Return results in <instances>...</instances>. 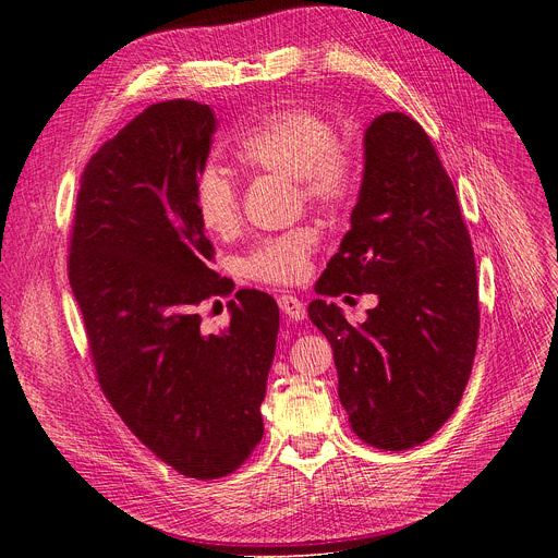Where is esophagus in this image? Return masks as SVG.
Returning <instances> with one entry per match:
<instances>
[{
    "mask_svg": "<svg viewBox=\"0 0 558 558\" xmlns=\"http://www.w3.org/2000/svg\"><path fill=\"white\" fill-rule=\"evenodd\" d=\"M278 305H280V312H282L287 318H291V320H303V318L307 316L305 305H303L296 296H291V294L278 296Z\"/></svg>",
    "mask_w": 558,
    "mask_h": 558,
    "instance_id": "1",
    "label": "esophagus"
}]
</instances>
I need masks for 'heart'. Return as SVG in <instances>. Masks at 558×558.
Wrapping results in <instances>:
<instances>
[{
	"label": "heart",
	"instance_id": "1",
	"mask_svg": "<svg viewBox=\"0 0 558 558\" xmlns=\"http://www.w3.org/2000/svg\"><path fill=\"white\" fill-rule=\"evenodd\" d=\"M232 160L253 173L294 179L312 208L337 215L357 190V158L324 114L301 106H282L264 117L232 144ZM196 217L205 232L230 238L240 228L238 192L223 173L208 169L194 192ZM318 246L314 228L303 226L262 240L242 262L246 278L267 284H294L310 271Z\"/></svg>",
	"mask_w": 558,
	"mask_h": 558
}]
</instances>
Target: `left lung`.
<instances>
[{
    "mask_svg": "<svg viewBox=\"0 0 558 558\" xmlns=\"http://www.w3.org/2000/svg\"><path fill=\"white\" fill-rule=\"evenodd\" d=\"M377 293L353 329L327 301ZM307 312L332 345L339 400L379 450L427 441L457 409L480 337L477 267L454 185L429 135L402 112L364 135V181L339 253Z\"/></svg>",
    "mask_w": 558,
    "mask_h": 558,
    "instance_id": "obj_1",
    "label": "left lung"
}]
</instances>
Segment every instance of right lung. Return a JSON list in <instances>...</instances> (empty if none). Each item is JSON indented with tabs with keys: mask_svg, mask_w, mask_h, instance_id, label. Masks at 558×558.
<instances>
[{
	"mask_svg": "<svg viewBox=\"0 0 558 558\" xmlns=\"http://www.w3.org/2000/svg\"><path fill=\"white\" fill-rule=\"evenodd\" d=\"M217 120L173 99L140 112L85 165L68 276L99 387L126 427L185 477H226L262 441L280 312L240 289L230 324L201 330L203 301L232 294L208 264L196 181Z\"/></svg>",
	"mask_w": 558,
	"mask_h": 558,
	"instance_id": "add662e5",
	"label": "right lung"
}]
</instances>
